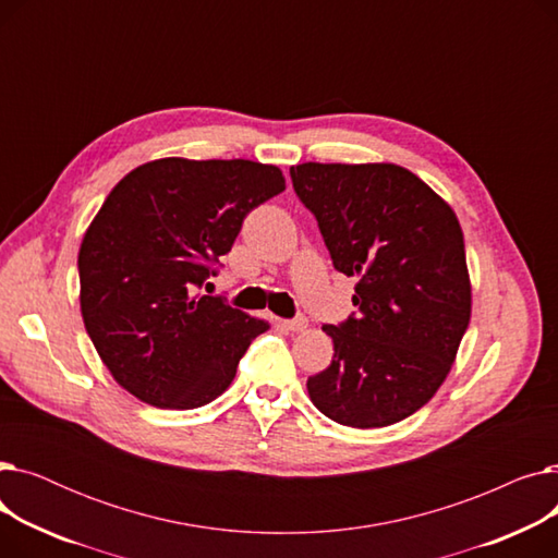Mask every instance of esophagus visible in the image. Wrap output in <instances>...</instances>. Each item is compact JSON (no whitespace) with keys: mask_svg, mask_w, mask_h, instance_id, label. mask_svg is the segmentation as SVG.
<instances>
[{"mask_svg":"<svg viewBox=\"0 0 558 558\" xmlns=\"http://www.w3.org/2000/svg\"><path fill=\"white\" fill-rule=\"evenodd\" d=\"M282 326H284L289 332H303V330L307 328V318H305V316L289 318V320H282Z\"/></svg>","mask_w":558,"mask_h":558,"instance_id":"34e87169","label":"esophagus"}]
</instances>
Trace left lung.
I'll use <instances>...</instances> for the list:
<instances>
[{
	"mask_svg": "<svg viewBox=\"0 0 558 558\" xmlns=\"http://www.w3.org/2000/svg\"><path fill=\"white\" fill-rule=\"evenodd\" d=\"M289 173L335 269L357 278V316L324 326L335 357L307 379V393L339 425H393L444 385L471 324L459 219L416 173L391 162H303Z\"/></svg>",
	"mask_w": 558,
	"mask_h": 558,
	"instance_id": "8db88e82",
	"label": "left lung"
}]
</instances>
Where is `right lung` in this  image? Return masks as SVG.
<instances>
[{"instance_id": "right-lung-1", "label": "right lung", "mask_w": 558, "mask_h": 558, "mask_svg": "<svg viewBox=\"0 0 558 558\" xmlns=\"http://www.w3.org/2000/svg\"><path fill=\"white\" fill-rule=\"evenodd\" d=\"M284 190L274 165L160 158L112 187L78 251L81 316L117 385L160 409L221 396L269 324L196 289Z\"/></svg>"}]
</instances>
